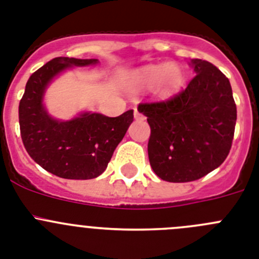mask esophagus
Returning a JSON list of instances; mask_svg holds the SVG:
<instances>
[{
    "instance_id": "1",
    "label": "esophagus",
    "mask_w": 259,
    "mask_h": 259,
    "mask_svg": "<svg viewBox=\"0 0 259 259\" xmlns=\"http://www.w3.org/2000/svg\"><path fill=\"white\" fill-rule=\"evenodd\" d=\"M134 115H135V119H144V115L136 109V107L134 109Z\"/></svg>"
}]
</instances>
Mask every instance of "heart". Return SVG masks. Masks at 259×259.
<instances>
[{
	"label": "heart",
	"instance_id": "obj_1",
	"mask_svg": "<svg viewBox=\"0 0 259 259\" xmlns=\"http://www.w3.org/2000/svg\"><path fill=\"white\" fill-rule=\"evenodd\" d=\"M141 79L148 85L159 84L163 91H171L178 88L182 83V72L176 66L163 63L146 68L141 75Z\"/></svg>",
	"mask_w": 259,
	"mask_h": 259
}]
</instances>
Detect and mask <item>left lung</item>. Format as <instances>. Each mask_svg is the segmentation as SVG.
Returning a JSON list of instances; mask_svg holds the SVG:
<instances>
[{
	"instance_id": "obj_1",
	"label": "left lung",
	"mask_w": 259,
	"mask_h": 259,
	"mask_svg": "<svg viewBox=\"0 0 259 259\" xmlns=\"http://www.w3.org/2000/svg\"><path fill=\"white\" fill-rule=\"evenodd\" d=\"M192 65L197 74L187 88L139 105L150 125V166L171 183L201 179L221 166L235 134L237 111L230 80L210 62L196 58Z\"/></svg>"
}]
</instances>
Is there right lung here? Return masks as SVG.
Listing matches in <instances>:
<instances>
[{
  "label": "right lung",
  "mask_w": 259,
  "mask_h": 259,
  "mask_svg": "<svg viewBox=\"0 0 259 259\" xmlns=\"http://www.w3.org/2000/svg\"><path fill=\"white\" fill-rule=\"evenodd\" d=\"M92 63L97 59H52L29 76L19 102L20 136L27 153L44 170L63 179L87 180L101 175L134 122V110L115 118L85 113L68 122L48 115L42 95L50 80L70 66Z\"/></svg>",
  "instance_id": "1"
}]
</instances>
